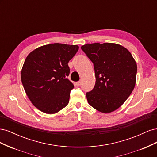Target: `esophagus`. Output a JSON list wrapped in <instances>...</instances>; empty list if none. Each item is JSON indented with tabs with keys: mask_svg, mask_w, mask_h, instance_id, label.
Listing matches in <instances>:
<instances>
[{
	"mask_svg": "<svg viewBox=\"0 0 157 157\" xmlns=\"http://www.w3.org/2000/svg\"><path fill=\"white\" fill-rule=\"evenodd\" d=\"M76 85H77V86H80V84H81V82L80 81H78V82H76V84H75Z\"/></svg>",
	"mask_w": 157,
	"mask_h": 157,
	"instance_id": "34e87169",
	"label": "esophagus"
}]
</instances>
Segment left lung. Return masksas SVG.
I'll list each match as a JSON object with an SVG mask.
<instances>
[{"instance_id":"8db88e82","label":"left lung","mask_w":157,"mask_h":157,"mask_svg":"<svg viewBox=\"0 0 157 157\" xmlns=\"http://www.w3.org/2000/svg\"><path fill=\"white\" fill-rule=\"evenodd\" d=\"M81 49L94 63L96 84L86 93L88 103L103 113L119 108L136 84L137 65L130 52L115 43H93Z\"/></svg>"}]
</instances>
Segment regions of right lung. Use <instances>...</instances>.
Listing matches in <instances>:
<instances>
[{"instance_id":"obj_1","label":"right lung","mask_w":157,"mask_h":157,"mask_svg":"<svg viewBox=\"0 0 157 157\" xmlns=\"http://www.w3.org/2000/svg\"><path fill=\"white\" fill-rule=\"evenodd\" d=\"M77 45L60 43L39 47L27 56L21 69V82L33 105L47 114L67 105L74 85L67 78L69 61Z\"/></svg>"}]
</instances>
